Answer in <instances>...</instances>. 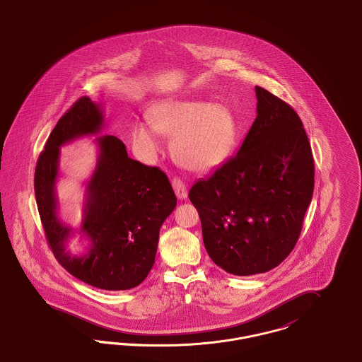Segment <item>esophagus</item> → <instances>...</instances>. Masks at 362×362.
Masks as SVG:
<instances>
[{
    "instance_id": "1",
    "label": "esophagus",
    "mask_w": 362,
    "mask_h": 362,
    "mask_svg": "<svg viewBox=\"0 0 362 362\" xmlns=\"http://www.w3.org/2000/svg\"><path fill=\"white\" fill-rule=\"evenodd\" d=\"M173 187L175 189V194L179 199H186L187 198V189H186V185L183 183L182 179L179 177H173Z\"/></svg>"
}]
</instances>
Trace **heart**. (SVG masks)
Masks as SVG:
<instances>
[{
	"label": "heart",
	"instance_id": "b5f03b06",
	"mask_svg": "<svg viewBox=\"0 0 362 362\" xmlns=\"http://www.w3.org/2000/svg\"><path fill=\"white\" fill-rule=\"evenodd\" d=\"M149 123L133 127V144L139 152L153 155L160 148L157 133L173 137L176 160L194 171H207L223 163L232 151L238 124L232 110L221 103L164 100L148 112Z\"/></svg>",
	"mask_w": 362,
	"mask_h": 362
}]
</instances>
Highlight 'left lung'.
<instances>
[{
	"instance_id": "obj_1",
	"label": "left lung",
	"mask_w": 362,
	"mask_h": 362,
	"mask_svg": "<svg viewBox=\"0 0 362 362\" xmlns=\"http://www.w3.org/2000/svg\"><path fill=\"white\" fill-rule=\"evenodd\" d=\"M255 92L257 118L240 149L189 192L209 257L233 276L266 273L292 252L315 185L300 117L269 90Z\"/></svg>"
}]
</instances>
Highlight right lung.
Instances as JSON below:
<instances>
[{
  "label": "right lung",
  "mask_w": 362,
  "mask_h": 362,
  "mask_svg": "<svg viewBox=\"0 0 362 362\" xmlns=\"http://www.w3.org/2000/svg\"><path fill=\"white\" fill-rule=\"evenodd\" d=\"M104 126L100 104L81 98L55 124L35 170V197L52 254L80 281L104 291L138 286L155 263L160 228L176 206L167 175L127 156L115 136L96 138L98 163L86 183L80 233L89 241L81 257L66 251L74 233L58 218L55 183L59 175L61 146Z\"/></svg>",
  "instance_id": "add662e5"
}]
</instances>
